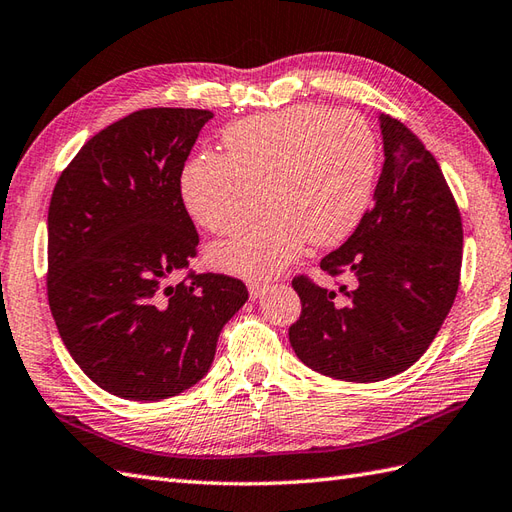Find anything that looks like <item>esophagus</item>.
I'll return each instance as SVG.
<instances>
[{
    "label": "esophagus",
    "instance_id": "34e87169",
    "mask_svg": "<svg viewBox=\"0 0 512 512\" xmlns=\"http://www.w3.org/2000/svg\"><path fill=\"white\" fill-rule=\"evenodd\" d=\"M270 285L264 281H248V292H251V299H259L264 296V292H268Z\"/></svg>",
    "mask_w": 512,
    "mask_h": 512
}]
</instances>
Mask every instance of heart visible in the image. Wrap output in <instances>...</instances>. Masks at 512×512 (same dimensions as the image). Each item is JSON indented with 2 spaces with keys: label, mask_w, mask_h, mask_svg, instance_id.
<instances>
[{
  "label": "heart",
  "mask_w": 512,
  "mask_h": 512,
  "mask_svg": "<svg viewBox=\"0 0 512 512\" xmlns=\"http://www.w3.org/2000/svg\"><path fill=\"white\" fill-rule=\"evenodd\" d=\"M224 154L185 165L181 196L189 216L218 235L242 231L261 202L268 216L211 251L218 268L268 277L303 251L331 246L364 216L375 176V137L358 113L296 104L224 128ZM262 196L259 197L258 194Z\"/></svg>",
  "instance_id": "obj_1"
}]
</instances>
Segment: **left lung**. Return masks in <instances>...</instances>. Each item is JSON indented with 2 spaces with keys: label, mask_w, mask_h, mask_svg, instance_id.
Instances as JSON below:
<instances>
[{
  "label": "left lung",
  "mask_w": 512,
  "mask_h": 512,
  "mask_svg": "<svg viewBox=\"0 0 512 512\" xmlns=\"http://www.w3.org/2000/svg\"><path fill=\"white\" fill-rule=\"evenodd\" d=\"M384 168L351 237L320 268L351 275L344 299L294 279L301 318L290 327L299 360L344 382H382L417 362L454 305L460 261V211L423 141L390 115H379Z\"/></svg>",
  "instance_id": "1"
}]
</instances>
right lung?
I'll return each mask as SVG.
<instances>
[{
	"label": "right lung",
	"mask_w": 512,
	"mask_h": 512,
	"mask_svg": "<svg viewBox=\"0 0 512 512\" xmlns=\"http://www.w3.org/2000/svg\"><path fill=\"white\" fill-rule=\"evenodd\" d=\"M202 109H144L91 137L47 211V299L58 334L93 384L159 401L200 382L222 327L248 301L242 281L189 275L198 233L181 174Z\"/></svg>",
	"instance_id": "1"
}]
</instances>
